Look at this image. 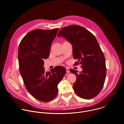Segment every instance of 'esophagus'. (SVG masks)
I'll use <instances>...</instances> for the list:
<instances>
[{"mask_svg":"<svg viewBox=\"0 0 124 124\" xmlns=\"http://www.w3.org/2000/svg\"><path fill=\"white\" fill-rule=\"evenodd\" d=\"M66 71H67V73H69L70 72V70H69V69L68 68H66Z\"/></svg>","mask_w":124,"mask_h":124,"instance_id":"1","label":"esophagus"}]
</instances>
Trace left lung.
Returning <instances> with one entry per match:
<instances>
[{
  "instance_id": "1",
  "label": "left lung",
  "mask_w": 124,
  "mask_h": 124,
  "mask_svg": "<svg viewBox=\"0 0 124 124\" xmlns=\"http://www.w3.org/2000/svg\"><path fill=\"white\" fill-rule=\"evenodd\" d=\"M57 36L72 44L73 57L82 65V71L78 74V71L70 69L77 77L73 85L75 93L84 99L94 97L102 89L106 76L105 58L95 37L85 28L76 25L62 28Z\"/></svg>"
}]
</instances>
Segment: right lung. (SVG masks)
Returning <instances> with one entry per match:
<instances>
[{"mask_svg":"<svg viewBox=\"0 0 124 124\" xmlns=\"http://www.w3.org/2000/svg\"><path fill=\"white\" fill-rule=\"evenodd\" d=\"M58 30H33L23 38L18 47L19 71L25 86L32 96L42 102L55 98L57 85L66 73L62 66H56L46 72L43 67V60L48 57Z\"/></svg>","mask_w":124,"mask_h":124,"instance_id":"obj_1","label":"right lung"}]
</instances>
